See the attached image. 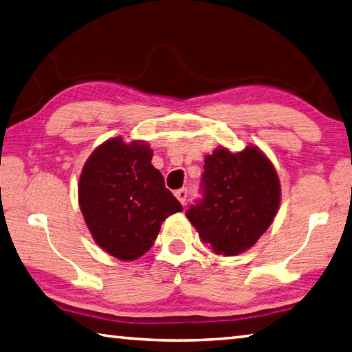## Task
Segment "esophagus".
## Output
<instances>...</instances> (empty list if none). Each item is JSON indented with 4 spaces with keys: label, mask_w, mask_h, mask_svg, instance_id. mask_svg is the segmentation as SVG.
Listing matches in <instances>:
<instances>
[{
    "label": "esophagus",
    "mask_w": 352,
    "mask_h": 352,
    "mask_svg": "<svg viewBox=\"0 0 352 352\" xmlns=\"http://www.w3.org/2000/svg\"><path fill=\"white\" fill-rule=\"evenodd\" d=\"M175 197L178 198V201H180L182 204H186V200H188V189L186 188H182L175 190Z\"/></svg>",
    "instance_id": "1"
}]
</instances>
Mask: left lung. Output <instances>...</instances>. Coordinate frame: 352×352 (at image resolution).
Listing matches in <instances>:
<instances>
[{"mask_svg":"<svg viewBox=\"0 0 352 352\" xmlns=\"http://www.w3.org/2000/svg\"><path fill=\"white\" fill-rule=\"evenodd\" d=\"M201 198L186 217L219 255H237L255 245L276 217L280 182L263 152L248 146L237 154L225 148L204 158Z\"/></svg>","mask_w":352,"mask_h":352,"instance_id":"obj_1","label":"left lung"}]
</instances>
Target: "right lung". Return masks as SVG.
I'll use <instances>...</instances> for the list:
<instances>
[{"mask_svg":"<svg viewBox=\"0 0 352 352\" xmlns=\"http://www.w3.org/2000/svg\"><path fill=\"white\" fill-rule=\"evenodd\" d=\"M146 143L107 140L82 168L78 200L97 245L129 261L154 245L162 223L183 206L164 186L162 172L151 163Z\"/></svg>","mask_w":352,"mask_h":352,"instance_id":"right-lung-1","label":"right lung"}]
</instances>
